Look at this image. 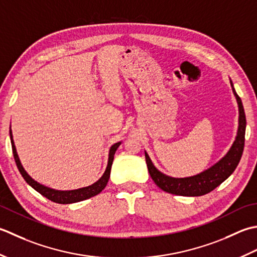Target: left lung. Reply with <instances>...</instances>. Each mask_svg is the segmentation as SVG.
<instances>
[{"instance_id": "obj_1", "label": "left lung", "mask_w": 257, "mask_h": 257, "mask_svg": "<svg viewBox=\"0 0 257 257\" xmlns=\"http://www.w3.org/2000/svg\"><path fill=\"white\" fill-rule=\"evenodd\" d=\"M229 83H231L232 91L235 98H236L238 106V126L236 136H235L234 142L227 151V153L222 159H219L215 164H213L211 167L198 173L196 175L188 177H172L156 169L145 151V160L146 164H148L149 173L152 180L154 181L155 184L161 190L174 195L201 196L212 192L214 188L222 184L236 169L244 150L246 118L242 101H240V97L235 91L231 78H229Z\"/></svg>"}]
</instances>
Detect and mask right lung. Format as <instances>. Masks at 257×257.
<instances>
[{
    "instance_id": "1",
    "label": "right lung",
    "mask_w": 257,
    "mask_h": 257,
    "mask_svg": "<svg viewBox=\"0 0 257 257\" xmlns=\"http://www.w3.org/2000/svg\"><path fill=\"white\" fill-rule=\"evenodd\" d=\"M10 138H11V144H12L15 163H17L18 169L21 173V175L23 176L25 182L28 183L30 186H32L36 192H39L40 194L45 196L46 198H49L50 201L59 203V204H72V203L81 202V201H84V200H87V198L97 195L98 193H101L104 188H105L107 182H108L115 152H116L117 148L122 143V142H117V143L113 144L111 148H109L107 166H106L105 171H104L103 175L101 176V179L97 180L95 183H93L92 185H88L86 187H81V188H77V190H71V191H60V190H54V188H51V187L41 184V183L36 182L34 179H32V177L29 175V173L24 170V167L20 161V158H19L18 152H17V148H15V144H14L11 127H10Z\"/></svg>"
}]
</instances>
